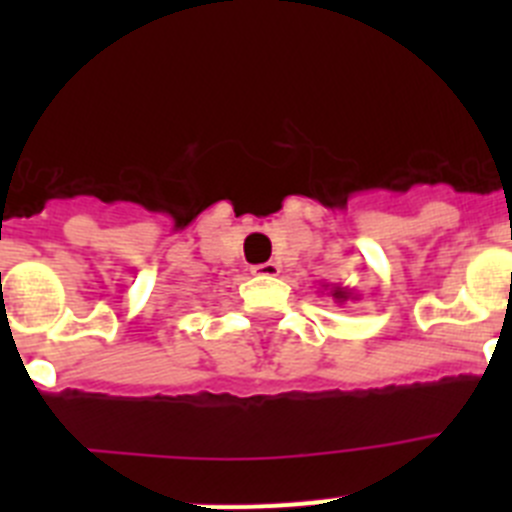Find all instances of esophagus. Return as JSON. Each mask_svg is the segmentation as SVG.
Returning <instances> with one entry per match:
<instances>
[{"instance_id":"esophagus-1","label":"esophagus","mask_w":512,"mask_h":512,"mask_svg":"<svg viewBox=\"0 0 512 512\" xmlns=\"http://www.w3.org/2000/svg\"><path fill=\"white\" fill-rule=\"evenodd\" d=\"M251 274H256V277H277V274H279V264H274V261H266V264L253 266Z\"/></svg>"}]
</instances>
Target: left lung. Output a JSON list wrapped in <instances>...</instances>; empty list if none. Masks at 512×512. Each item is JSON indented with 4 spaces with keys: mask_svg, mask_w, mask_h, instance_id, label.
<instances>
[{
    "mask_svg": "<svg viewBox=\"0 0 512 512\" xmlns=\"http://www.w3.org/2000/svg\"><path fill=\"white\" fill-rule=\"evenodd\" d=\"M323 287L328 289V297H333L338 305H343V302H348V300H359V295H356L354 289L343 287V284H323Z\"/></svg>",
    "mask_w": 512,
    "mask_h": 512,
    "instance_id": "1",
    "label": "left lung"
}]
</instances>
